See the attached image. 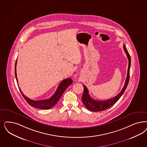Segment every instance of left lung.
Here are the masks:
<instances>
[{"label": "left lung", "instance_id": "obj_1", "mask_svg": "<svg viewBox=\"0 0 147 147\" xmlns=\"http://www.w3.org/2000/svg\"><path fill=\"white\" fill-rule=\"evenodd\" d=\"M123 48L125 52V54L127 55L128 60H129V65H128V69H127V79L123 89L121 90V92L118 93L116 96L111 98L109 100H96L92 98L88 93L89 92L87 88L84 85H83L84 92L81 98H82V101L83 104L88 110L93 112H99L105 110L107 109L110 108L119 99V98L121 97V96L125 91V90H126L129 81V78H130V65H131V58L125 45H123Z\"/></svg>", "mask_w": 147, "mask_h": 147}]
</instances>
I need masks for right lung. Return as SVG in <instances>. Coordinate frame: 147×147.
Segmentation results:
<instances>
[{
    "instance_id": "right-lung-1",
    "label": "right lung",
    "mask_w": 147,
    "mask_h": 147,
    "mask_svg": "<svg viewBox=\"0 0 147 147\" xmlns=\"http://www.w3.org/2000/svg\"><path fill=\"white\" fill-rule=\"evenodd\" d=\"M17 60L16 61L15 63V76L17 82L18 83V79L17 78V74H16V65H17ZM73 83V81L71 78H67L66 79H64L61 81L59 85L58 86L55 93L54 94V95L51 96L50 98L47 99L45 100H34L28 98L23 93V92L21 91L20 88L18 87L20 93H22V96L24 97V98L26 99L27 102L31 106V107L38 108L40 109H50L53 107L55 105L57 102L60 99L62 95L63 94V92L66 90V88L71 85Z\"/></svg>"
}]
</instances>
